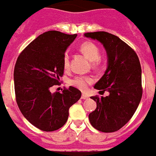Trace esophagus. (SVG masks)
<instances>
[{
  "label": "esophagus",
  "mask_w": 156,
  "mask_h": 156,
  "mask_svg": "<svg viewBox=\"0 0 156 156\" xmlns=\"http://www.w3.org/2000/svg\"><path fill=\"white\" fill-rule=\"evenodd\" d=\"M88 98H89L88 95L86 94H83L81 95V99H82V100H87Z\"/></svg>",
  "instance_id": "34e87169"
}]
</instances>
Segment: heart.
<instances>
[{
  "label": "heart",
  "mask_w": 156,
  "mask_h": 156,
  "mask_svg": "<svg viewBox=\"0 0 156 156\" xmlns=\"http://www.w3.org/2000/svg\"><path fill=\"white\" fill-rule=\"evenodd\" d=\"M80 51L92 62V66L94 68H97L100 65V49L95 43L92 41H86L82 43L80 46ZM63 67L66 69L69 67V56L68 53H65L63 56ZM93 81L94 80L89 76H78L70 80V84L79 88L80 90L85 91L87 89L88 86L93 83Z\"/></svg>",
  "instance_id": "obj_1"
}]
</instances>
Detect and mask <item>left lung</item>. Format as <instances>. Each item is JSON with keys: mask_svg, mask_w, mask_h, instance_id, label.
Segmentation results:
<instances>
[{"mask_svg": "<svg viewBox=\"0 0 156 156\" xmlns=\"http://www.w3.org/2000/svg\"><path fill=\"white\" fill-rule=\"evenodd\" d=\"M87 37L98 40L107 54V69L94 85L106 97L93 96L97 107L88 119L92 126L102 132H114L132 118L143 95L142 69L136 53L119 37L106 32H87Z\"/></svg>", "mask_w": 156, "mask_h": 156, "instance_id": "obj_1", "label": "left lung"}]
</instances>
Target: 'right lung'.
Wrapping results in <instances>:
<instances>
[{
  "mask_svg": "<svg viewBox=\"0 0 156 156\" xmlns=\"http://www.w3.org/2000/svg\"><path fill=\"white\" fill-rule=\"evenodd\" d=\"M76 34L57 31L44 32L20 53L13 72L16 102L23 116L44 131L62 127L69 109L80 100L81 93L74 87L62 93H51L63 75V56Z\"/></svg>",
  "mask_w": 156,
  "mask_h": 156,
  "instance_id": "right-lung-1",
  "label": "right lung"
}]
</instances>
